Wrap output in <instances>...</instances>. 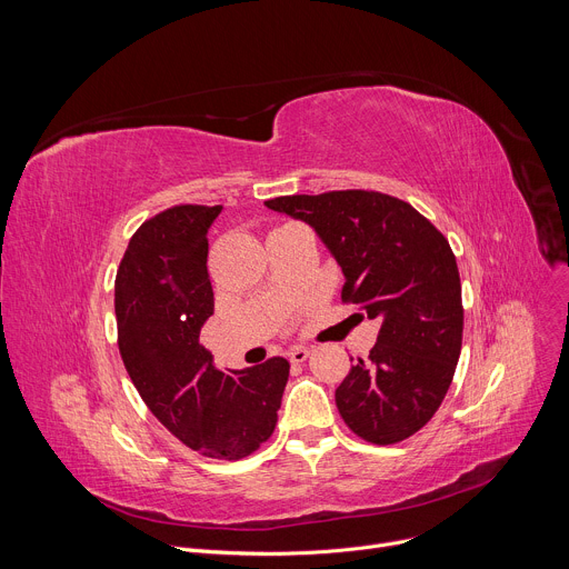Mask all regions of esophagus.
<instances>
[{
    "label": "esophagus",
    "mask_w": 569,
    "mask_h": 569,
    "mask_svg": "<svg viewBox=\"0 0 569 569\" xmlns=\"http://www.w3.org/2000/svg\"><path fill=\"white\" fill-rule=\"evenodd\" d=\"M310 356V349L308 347H292L290 351H288V358H290V362H306V358Z\"/></svg>",
    "instance_id": "34e87169"
}]
</instances>
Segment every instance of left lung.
<instances>
[{
  "mask_svg": "<svg viewBox=\"0 0 569 569\" xmlns=\"http://www.w3.org/2000/svg\"><path fill=\"white\" fill-rule=\"evenodd\" d=\"M266 207L310 224L345 272L342 299L380 321L369 358L336 389L345 423L378 446L412 437L439 410L461 353L448 240L412 204L376 191L283 196Z\"/></svg>",
  "mask_w": 569,
  "mask_h": 569,
  "instance_id": "obj_1",
  "label": "left lung"
}]
</instances>
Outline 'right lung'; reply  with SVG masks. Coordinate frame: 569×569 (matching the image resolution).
<instances>
[{
  "label": "right lung",
  "instance_id": "add662e5",
  "mask_svg": "<svg viewBox=\"0 0 569 569\" xmlns=\"http://www.w3.org/2000/svg\"><path fill=\"white\" fill-rule=\"evenodd\" d=\"M220 204H182L146 220L114 281L119 351L148 410L191 450L236 461L270 439L288 382L286 358L220 371L200 345L213 315L209 227Z\"/></svg>",
  "mask_w": 569,
  "mask_h": 569
}]
</instances>
